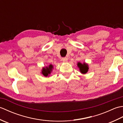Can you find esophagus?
I'll return each mask as SVG.
<instances>
[{
    "instance_id": "esophagus-1",
    "label": "esophagus",
    "mask_w": 123,
    "mask_h": 123,
    "mask_svg": "<svg viewBox=\"0 0 123 123\" xmlns=\"http://www.w3.org/2000/svg\"><path fill=\"white\" fill-rule=\"evenodd\" d=\"M62 61L64 63H67L68 62V58L67 57H63V58H62Z\"/></svg>"
}]
</instances>
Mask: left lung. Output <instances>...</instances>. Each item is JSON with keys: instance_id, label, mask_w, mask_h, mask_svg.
I'll return each instance as SVG.
<instances>
[{"instance_id": "8db88e82", "label": "left lung", "mask_w": 123, "mask_h": 123, "mask_svg": "<svg viewBox=\"0 0 123 123\" xmlns=\"http://www.w3.org/2000/svg\"><path fill=\"white\" fill-rule=\"evenodd\" d=\"M77 66L79 68L80 72L82 74H87L89 70V66L88 64L83 62V63H81V62H79L77 63Z\"/></svg>"}]
</instances>
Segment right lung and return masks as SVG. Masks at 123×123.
<instances>
[{"mask_svg":"<svg viewBox=\"0 0 123 123\" xmlns=\"http://www.w3.org/2000/svg\"><path fill=\"white\" fill-rule=\"evenodd\" d=\"M53 69V66L52 64H50L49 66L44 67L42 68V69L41 70V74H43L44 77H49V75L51 74Z\"/></svg>","mask_w":123,"mask_h":123,"instance_id":"obj_1","label":"right lung"}]
</instances>
